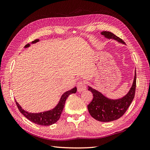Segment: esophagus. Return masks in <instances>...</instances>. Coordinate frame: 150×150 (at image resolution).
<instances>
[{
    "instance_id": "1",
    "label": "esophagus",
    "mask_w": 150,
    "mask_h": 150,
    "mask_svg": "<svg viewBox=\"0 0 150 150\" xmlns=\"http://www.w3.org/2000/svg\"><path fill=\"white\" fill-rule=\"evenodd\" d=\"M86 86L84 82H83L82 81H78V83H77V89H78V92L83 91L86 89Z\"/></svg>"
}]
</instances>
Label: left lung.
Returning <instances> with one entry per match:
<instances>
[{
  "instance_id": "1",
  "label": "left lung",
  "mask_w": 150,
  "mask_h": 150,
  "mask_svg": "<svg viewBox=\"0 0 150 150\" xmlns=\"http://www.w3.org/2000/svg\"><path fill=\"white\" fill-rule=\"evenodd\" d=\"M108 39H112L122 44L125 42L111 32L103 31L101 33ZM137 73L134 77L132 86L129 92L121 98L111 99L104 96L98 91L88 86V90L93 93V99L88 105L89 114L93 118L99 121L110 122L119 119L123 115L132 103L135 94Z\"/></svg>"
}]
</instances>
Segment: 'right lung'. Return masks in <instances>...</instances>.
Segmentation results:
<instances>
[{"mask_svg":"<svg viewBox=\"0 0 150 150\" xmlns=\"http://www.w3.org/2000/svg\"><path fill=\"white\" fill-rule=\"evenodd\" d=\"M39 42V39H35L34 41L32 42V44H34ZM30 46V44H26L24 46L25 48L28 47ZM77 91L76 87H74L71 90L67 91L62 95V96L60 99L59 102L58 103L57 106L53 108L52 110H49L47 111H44L38 113H32L29 112L24 110L22 107L19 105L16 101V105L19 109L20 112L26 118H28L31 122H34L35 124L42 126H50L53 125L60 118L61 113L62 112L63 108H64L65 102L66 99L68 98L71 94L76 93Z\"/></svg>","mask_w":150,"mask_h":150,"instance_id":"right-lung-1","label":"right lung"}]
</instances>
